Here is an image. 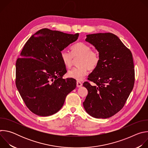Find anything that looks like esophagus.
<instances>
[{
    "mask_svg": "<svg viewBox=\"0 0 148 148\" xmlns=\"http://www.w3.org/2000/svg\"><path fill=\"white\" fill-rule=\"evenodd\" d=\"M82 82H81L80 81H77V87L78 88L82 87Z\"/></svg>",
    "mask_w": 148,
    "mask_h": 148,
    "instance_id": "esophagus-1",
    "label": "esophagus"
}]
</instances>
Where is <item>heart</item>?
<instances>
[{
  "instance_id": "b5f03b06",
  "label": "heart",
  "mask_w": 148,
  "mask_h": 148,
  "mask_svg": "<svg viewBox=\"0 0 148 148\" xmlns=\"http://www.w3.org/2000/svg\"><path fill=\"white\" fill-rule=\"evenodd\" d=\"M62 62L66 67L71 66L74 58L79 57L77 61L78 67L68 71V76L78 81L82 80L88 74L89 70H95L99 64L100 56L97 50H91V47L84 43L79 42L71 47V53L63 50L60 53Z\"/></svg>"
}]
</instances>
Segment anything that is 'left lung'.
Listing matches in <instances>:
<instances>
[{
  "mask_svg": "<svg viewBox=\"0 0 148 148\" xmlns=\"http://www.w3.org/2000/svg\"><path fill=\"white\" fill-rule=\"evenodd\" d=\"M86 41L99 53L98 67L88 75L83 86L88 91L83 102L84 109L95 118H108L124 106L134 86L132 54L121 40L111 33L87 35Z\"/></svg>",
  "mask_w": 148,
  "mask_h": 148,
  "instance_id": "1",
  "label": "left lung"
}]
</instances>
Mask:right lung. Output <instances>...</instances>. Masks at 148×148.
Listing matches in <instances>:
<instances>
[{
  "label": "right lung",
  "instance_id": "add662e5",
  "mask_svg": "<svg viewBox=\"0 0 148 148\" xmlns=\"http://www.w3.org/2000/svg\"><path fill=\"white\" fill-rule=\"evenodd\" d=\"M79 36L42 29L32 35L16 63V85L26 107L34 114L57 113L66 96L76 87L73 78L63 79L66 72L60 53Z\"/></svg>",
  "mask_w": 148,
  "mask_h": 148
}]
</instances>
